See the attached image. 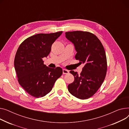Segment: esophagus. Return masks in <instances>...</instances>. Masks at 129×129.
Wrapping results in <instances>:
<instances>
[{
    "instance_id": "34e87169",
    "label": "esophagus",
    "mask_w": 129,
    "mask_h": 129,
    "mask_svg": "<svg viewBox=\"0 0 129 129\" xmlns=\"http://www.w3.org/2000/svg\"><path fill=\"white\" fill-rule=\"evenodd\" d=\"M69 71L66 70V69H63L62 70V72H63V74H64L69 73Z\"/></svg>"
}]
</instances>
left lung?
Listing matches in <instances>:
<instances>
[{"label": "left lung", "instance_id": "left-lung-1", "mask_svg": "<svg viewBox=\"0 0 129 129\" xmlns=\"http://www.w3.org/2000/svg\"><path fill=\"white\" fill-rule=\"evenodd\" d=\"M65 34L77 52L75 59L81 64H84L80 74L70 71L74 81L68 85V90L79 99H87L96 93L106 75L107 59L104 48L97 36L91 33L77 31Z\"/></svg>", "mask_w": 129, "mask_h": 129}]
</instances>
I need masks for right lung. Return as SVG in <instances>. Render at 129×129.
Here are the masks:
<instances>
[{
	"label": "right lung",
	"mask_w": 129,
	"mask_h": 129,
	"mask_svg": "<svg viewBox=\"0 0 129 129\" xmlns=\"http://www.w3.org/2000/svg\"><path fill=\"white\" fill-rule=\"evenodd\" d=\"M62 33L37 34L19 46L14 58V68L20 85L30 95L39 98L47 95L61 76V68L51 69L44 64L42 58L47 57L52 44Z\"/></svg>",
	"instance_id": "right-lung-1"
}]
</instances>
